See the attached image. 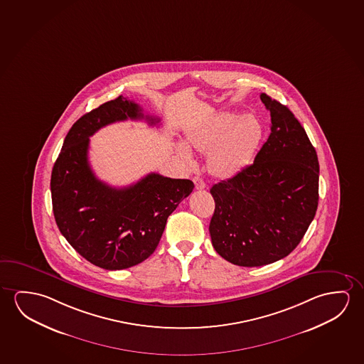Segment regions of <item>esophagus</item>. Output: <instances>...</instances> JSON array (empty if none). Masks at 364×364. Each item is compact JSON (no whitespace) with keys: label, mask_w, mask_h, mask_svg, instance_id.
Here are the masks:
<instances>
[{"label":"esophagus","mask_w":364,"mask_h":364,"mask_svg":"<svg viewBox=\"0 0 364 364\" xmlns=\"http://www.w3.org/2000/svg\"><path fill=\"white\" fill-rule=\"evenodd\" d=\"M193 181H194V184H196V191H203V189H205V183H204V180L202 178H199V176H194L193 178Z\"/></svg>","instance_id":"obj_1"}]
</instances>
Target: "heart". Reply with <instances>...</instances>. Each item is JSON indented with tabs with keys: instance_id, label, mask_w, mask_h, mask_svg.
Here are the masks:
<instances>
[{
	"instance_id": "heart-1",
	"label": "heart",
	"mask_w": 364,
	"mask_h": 364,
	"mask_svg": "<svg viewBox=\"0 0 364 364\" xmlns=\"http://www.w3.org/2000/svg\"><path fill=\"white\" fill-rule=\"evenodd\" d=\"M263 139V126L257 117L222 111L189 129L186 145L196 151L208 152V168L218 178L228 179L247 168ZM176 151L188 164L193 162L191 151L180 144Z\"/></svg>"
}]
</instances>
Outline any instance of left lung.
Listing matches in <instances>:
<instances>
[{
  "label": "left lung",
  "mask_w": 364,
  "mask_h": 364,
  "mask_svg": "<svg viewBox=\"0 0 364 364\" xmlns=\"http://www.w3.org/2000/svg\"><path fill=\"white\" fill-rule=\"evenodd\" d=\"M271 134L250 166L213 185L209 224L219 256L243 267L286 257L313 222L319 202V161L294 113L262 93Z\"/></svg>",
  "instance_id": "obj_1"
}]
</instances>
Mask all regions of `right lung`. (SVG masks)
I'll return each instance as SVG.
<instances>
[{
  "label": "right lung",
  "mask_w": 364,
  "mask_h": 364,
  "mask_svg": "<svg viewBox=\"0 0 364 364\" xmlns=\"http://www.w3.org/2000/svg\"><path fill=\"white\" fill-rule=\"evenodd\" d=\"M159 118L119 95L85 113L69 129L51 171L50 191L56 225L82 257L105 269H123L150 257L166 220L194 184L151 173L126 188H112L95 178L88 161L90 137L109 123Z\"/></svg>",
  "instance_id": "right-lung-1"
}]
</instances>
